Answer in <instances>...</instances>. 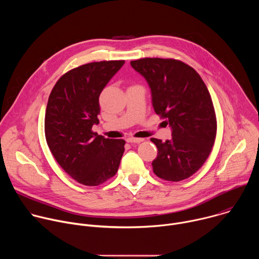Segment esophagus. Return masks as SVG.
I'll return each mask as SVG.
<instances>
[{
	"instance_id": "1",
	"label": "esophagus",
	"mask_w": 259,
	"mask_h": 259,
	"mask_svg": "<svg viewBox=\"0 0 259 259\" xmlns=\"http://www.w3.org/2000/svg\"><path fill=\"white\" fill-rule=\"evenodd\" d=\"M127 142H131V143H139L143 141V138H134V137H128Z\"/></svg>"
}]
</instances>
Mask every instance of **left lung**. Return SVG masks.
Here are the masks:
<instances>
[{
  "mask_svg": "<svg viewBox=\"0 0 259 259\" xmlns=\"http://www.w3.org/2000/svg\"><path fill=\"white\" fill-rule=\"evenodd\" d=\"M151 89L156 114L172 131L170 140L151 138L158 147L154 173L180 181L196 173L209 157L216 136L210 93L199 73L175 59L142 58L130 62Z\"/></svg>",
  "mask_w": 259,
  "mask_h": 259,
  "instance_id": "left-lung-1",
  "label": "left lung"
}]
</instances>
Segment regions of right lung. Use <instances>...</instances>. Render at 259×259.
Segmentation results:
<instances>
[{
	"label": "right lung",
	"mask_w": 259,
	"mask_h": 259,
	"mask_svg": "<svg viewBox=\"0 0 259 259\" xmlns=\"http://www.w3.org/2000/svg\"><path fill=\"white\" fill-rule=\"evenodd\" d=\"M124 60L91 62L73 68L57 81L46 108L45 135L61 168L84 186L95 187L118 171L125 140L92 131L99 124V95Z\"/></svg>",
	"instance_id": "right-lung-1"
}]
</instances>
